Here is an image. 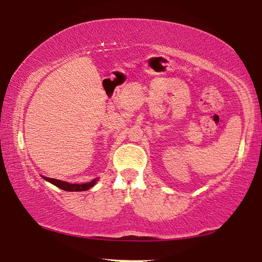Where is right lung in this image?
I'll return each mask as SVG.
<instances>
[{
  "label": "right lung",
  "instance_id": "obj_1",
  "mask_svg": "<svg viewBox=\"0 0 262 262\" xmlns=\"http://www.w3.org/2000/svg\"><path fill=\"white\" fill-rule=\"evenodd\" d=\"M43 179H46L47 181L51 182L52 185L57 186L60 189L66 190V191H84V190L90 189L91 187L95 186V184L97 182V179H95L90 182H86V184H70V182L53 179V178H48V177H43Z\"/></svg>",
  "mask_w": 262,
  "mask_h": 262
}]
</instances>
